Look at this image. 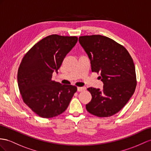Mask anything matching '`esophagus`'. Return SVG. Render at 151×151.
I'll list each match as a JSON object with an SVG mask.
<instances>
[{"label":"esophagus","mask_w":151,"mask_h":151,"mask_svg":"<svg viewBox=\"0 0 151 151\" xmlns=\"http://www.w3.org/2000/svg\"><path fill=\"white\" fill-rule=\"evenodd\" d=\"M86 89V88L84 87H78V88H77V90H78V92L83 91H85Z\"/></svg>","instance_id":"1"}]
</instances>
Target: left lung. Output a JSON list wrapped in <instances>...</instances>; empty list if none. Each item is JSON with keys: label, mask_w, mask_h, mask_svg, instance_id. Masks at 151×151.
<instances>
[{"label": "left lung", "mask_w": 151, "mask_h": 151, "mask_svg": "<svg viewBox=\"0 0 151 151\" xmlns=\"http://www.w3.org/2000/svg\"><path fill=\"white\" fill-rule=\"evenodd\" d=\"M80 45L91 60V70L103 82V89L89 87L90 114L108 117L121 110L134 94L137 76L133 59L127 50L111 39L101 35L79 37Z\"/></svg>", "instance_id": "8db88e82"}]
</instances>
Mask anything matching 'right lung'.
Instances as JSON below:
<instances>
[{
  "mask_svg": "<svg viewBox=\"0 0 151 151\" xmlns=\"http://www.w3.org/2000/svg\"><path fill=\"white\" fill-rule=\"evenodd\" d=\"M78 41L76 36L52 34L42 39L26 53L18 70L23 101L42 118H52L67 109L77 87L52 80L65 55Z\"/></svg>",
  "mask_w": 151,
  "mask_h": 151,
  "instance_id": "add662e5",
  "label": "right lung"
}]
</instances>
